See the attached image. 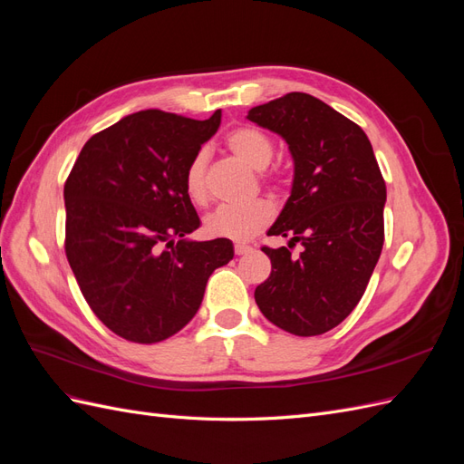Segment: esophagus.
I'll list each match as a JSON object with an SVG mask.
<instances>
[{
	"instance_id": "esophagus-1",
	"label": "esophagus",
	"mask_w": 464,
	"mask_h": 464,
	"mask_svg": "<svg viewBox=\"0 0 464 464\" xmlns=\"http://www.w3.org/2000/svg\"><path fill=\"white\" fill-rule=\"evenodd\" d=\"M234 251H236V256H247V254H251V251H254V247L244 246V244H236Z\"/></svg>"
}]
</instances>
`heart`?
Listing matches in <instances>:
<instances>
[{
  "instance_id": "obj_1",
  "label": "heart",
  "mask_w": 464,
  "mask_h": 464,
  "mask_svg": "<svg viewBox=\"0 0 464 464\" xmlns=\"http://www.w3.org/2000/svg\"><path fill=\"white\" fill-rule=\"evenodd\" d=\"M227 145L237 160H242L251 170H265L273 160V141L256 128H237L228 133ZM205 154H195L186 168L184 186L195 203L207 201L205 179ZM275 210L269 201L257 199L254 203L232 207L222 205L207 217V232L215 237H227L234 242H247L257 236L273 220Z\"/></svg>"
}]
</instances>
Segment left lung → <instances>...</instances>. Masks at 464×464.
<instances>
[{"mask_svg":"<svg viewBox=\"0 0 464 464\" xmlns=\"http://www.w3.org/2000/svg\"><path fill=\"white\" fill-rule=\"evenodd\" d=\"M247 120L283 137L294 160L290 198L266 236L303 242L300 256L263 247L271 275L256 302L280 329L323 334L354 310L382 256L383 176L360 125L312 94L290 92Z\"/></svg>","mask_w":464,"mask_h":464,"instance_id":"1","label":"left lung"}]
</instances>
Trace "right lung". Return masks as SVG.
I'll list each match as a JSON object with an SVG mask.
<instances>
[{
  "instance_id": "1",
  "label": "right lung",
  "mask_w": 464,
  "mask_h": 464,
  "mask_svg": "<svg viewBox=\"0 0 464 464\" xmlns=\"http://www.w3.org/2000/svg\"><path fill=\"white\" fill-rule=\"evenodd\" d=\"M141 110L92 135L63 188L65 254L82 296L121 339L160 343L198 314L208 276L234 257L199 228L186 168L220 125Z\"/></svg>"
}]
</instances>
